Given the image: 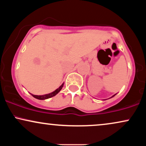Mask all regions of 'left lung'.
<instances>
[{
    "label": "left lung",
    "instance_id": "obj_1",
    "mask_svg": "<svg viewBox=\"0 0 146 146\" xmlns=\"http://www.w3.org/2000/svg\"><path fill=\"white\" fill-rule=\"evenodd\" d=\"M115 95H116V94H115ZM115 95H113V96H112V97H111V98H113V97H114V96H115Z\"/></svg>",
    "mask_w": 146,
    "mask_h": 146
}]
</instances>
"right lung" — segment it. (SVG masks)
I'll return each mask as SVG.
<instances>
[{
	"label": "right lung",
	"mask_w": 146,
	"mask_h": 146,
	"mask_svg": "<svg viewBox=\"0 0 146 146\" xmlns=\"http://www.w3.org/2000/svg\"><path fill=\"white\" fill-rule=\"evenodd\" d=\"M63 85L64 84H62L60 86L59 88H57V89L55 90V91L52 92V93H48V94H46V95H32V96L33 97V98L38 99V100H46V99H48V98H52V97L55 96V95H56L57 94H58V93L61 90L62 88L63 87Z\"/></svg>",
	"instance_id": "right-lung-1"
}]
</instances>
